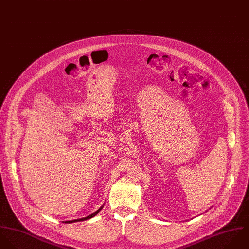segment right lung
Instances as JSON below:
<instances>
[{
	"label": "right lung",
	"mask_w": 249,
	"mask_h": 249,
	"mask_svg": "<svg viewBox=\"0 0 249 249\" xmlns=\"http://www.w3.org/2000/svg\"><path fill=\"white\" fill-rule=\"evenodd\" d=\"M103 207H104V205L101 206L96 212H94L93 213L89 214V215L87 216V217H83V218H79V219H74V220H67V221H64V223H73V222H77V221H84V220H87V219H90V218H92L93 216H95V215L99 213L100 211L103 209Z\"/></svg>",
	"instance_id": "right-lung-1"
}]
</instances>
